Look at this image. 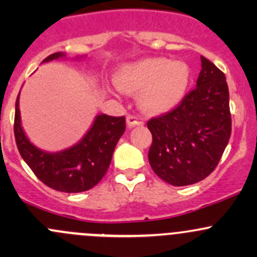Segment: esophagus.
Masks as SVG:
<instances>
[{"label": "esophagus", "mask_w": 257, "mask_h": 257, "mask_svg": "<svg viewBox=\"0 0 257 257\" xmlns=\"http://www.w3.org/2000/svg\"><path fill=\"white\" fill-rule=\"evenodd\" d=\"M126 124H128L129 128H133V126L143 125L144 120L142 118H138V116L128 115V116H126Z\"/></svg>", "instance_id": "esophagus-1"}]
</instances>
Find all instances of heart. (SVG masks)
I'll return each instance as SVG.
<instances>
[{
    "instance_id": "1",
    "label": "heart",
    "mask_w": 257,
    "mask_h": 257,
    "mask_svg": "<svg viewBox=\"0 0 257 257\" xmlns=\"http://www.w3.org/2000/svg\"><path fill=\"white\" fill-rule=\"evenodd\" d=\"M190 69L181 61L162 57L144 58L121 67L114 83L125 93L141 90L138 102L145 112L160 114L175 108L185 95Z\"/></svg>"
}]
</instances>
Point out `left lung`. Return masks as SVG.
Wrapping results in <instances>:
<instances>
[{"mask_svg":"<svg viewBox=\"0 0 257 257\" xmlns=\"http://www.w3.org/2000/svg\"><path fill=\"white\" fill-rule=\"evenodd\" d=\"M200 58L195 89L174 110L147 123L153 136L150 167L174 186L191 185L211 174L231 134L225 74L205 57Z\"/></svg>","mask_w":257,"mask_h":257,"instance_id":"left-lung-1","label":"left lung"}]
</instances>
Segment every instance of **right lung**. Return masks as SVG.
I'll return each mask as SVG.
<instances>
[{"label":"right lung","instance_id":"1","mask_svg":"<svg viewBox=\"0 0 257 257\" xmlns=\"http://www.w3.org/2000/svg\"><path fill=\"white\" fill-rule=\"evenodd\" d=\"M80 58L84 57L74 59ZM57 59H68V57L63 52H57L43 59L42 63ZM124 131V116L98 114L76 144L58 152H47L36 147L25 133L21 120L20 93L17 95L15 138L18 152L36 177L54 190L82 193L97 185L109 168L115 145Z\"/></svg>","mask_w":257,"mask_h":257}]
</instances>
